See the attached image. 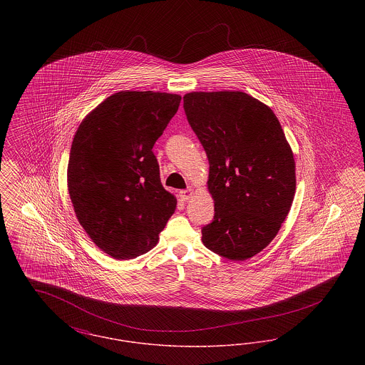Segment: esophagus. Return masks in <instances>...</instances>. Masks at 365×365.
Wrapping results in <instances>:
<instances>
[{
    "mask_svg": "<svg viewBox=\"0 0 365 365\" xmlns=\"http://www.w3.org/2000/svg\"><path fill=\"white\" fill-rule=\"evenodd\" d=\"M191 197H192V190H191V189L180 191V198H182V201H189Z\"/></svg>",
    "mask_w": 365,
    "mask_h": 365,
    "instance_id": "esophagus-1",
    "label": "esophagus"
}]
</instances>
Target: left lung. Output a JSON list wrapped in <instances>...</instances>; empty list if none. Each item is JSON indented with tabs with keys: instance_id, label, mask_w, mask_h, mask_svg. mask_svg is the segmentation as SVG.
Returning a JSON list of instances; mask_svg holds the SVG:
<instances>
[{
	"instance_id": "8db88e82",
	"label": "left lung",
	"mask_w": 365,
	"mask_h": 365,
	"mask_svg": "<svg viewBox=\"0 0 365 365\" xmlns=\"http://www.w3.org/2000/svg\"><path fill=\"white\" fill-rule=\"evenodd\" d=\"M187 122L209 161L213 220L202 242L228 260H246L277 237L292 208L295 163L271 108L243 91L183 97Z\"/></svg>"
}]
</instances>
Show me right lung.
<instances>
[{
  "label": "right lung",
  "instance_id": "right-lung-1",
  "mask_svg": "<svg viewBox=\"0 0 365 365\" xmlns=\"http://www.w3.org/2000/svg\"><path fill=\"white\" fill-rule=\"evenodd\" d=\"M182 97L119 91L81 123L71 146L68 191L81 226L118 260L149 252L176 208L153 146Z\"/></svg>",
  "mask_w": 365,
  "mask_h": 365
}]
</instances>
